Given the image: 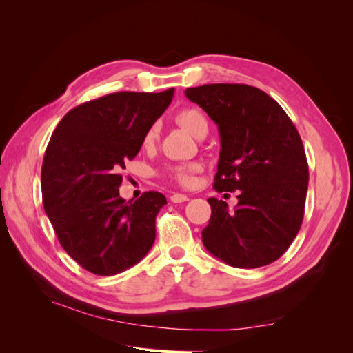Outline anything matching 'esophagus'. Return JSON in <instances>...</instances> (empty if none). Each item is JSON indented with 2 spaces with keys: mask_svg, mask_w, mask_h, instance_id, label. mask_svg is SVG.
Wrapping results in <instances>:
<instances>
[{
  "mask_svg": "<svg viewBox=\"0 0 353 353\" xmlns=\"http://www.w3.org/2000/svg\"><path fill=\"white\" fill-rule=\"evenodd\" d=\"M170 200H172L174 203H184V201H188V196L185 194H179V193H175L170 196Z\"/></svg>",
  "mask_w": 353,
  "mask_h": 353,
  "instance_id": "1",
  "label": "esophagus"
}]
</instances>
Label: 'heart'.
I'll return each instance as SVG.
<instances>
[{
    "mask_svg": "<svg viewBox=\"0 0 353 353\" xmlns=\"http://www.w3.org/2000/svg\"><path fill=\"white\" fill-rule=\"evenodd\" d=\"M176 121H178L179 125H183L185 130L193 135H196L203 126H208V121H206L205 114H203L200 110H197L194 108H187V109L179 110L176 113ZM157 132H159V125L153 123L150 128H148L145 135H144V144L145 145L152 144L156 140ZM197 169H199L197 165L178 166V168L172 169L170 175H172V178L175 181H178L179 184L188 185L191 181H193V174L196 172Z\"/></svg>",
    "mask_w": 353,
    "mask_h": 353,
    "instance_id": "heart-1",
    "label": "heart"
}]
</instances>
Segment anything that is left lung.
Listing matches in <instances>:
<instances>
[{"label": "left lung", "mask_w": 353, "mask_h": 353, "mask_svg": "<svg viewBox=\"0 0 353 353\" xmlns=\"http://www.w3.org/2000/svg\"><path fill=\"white\" fill-rule=\"evenodd\" d=\"M218 125L221 152L213 188L239 191L234 212L216 197L205 248L234 268H259L288 249L301 230L309 170L296 126L281 105L244 83H209L187 88Z\"/></svg>", "instance_id": "1"}]
</instances>
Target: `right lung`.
Returning <instances> with one entry per match:
<instances>
[{"label": "right lung", "mask_w": 353, "mask_h": 353, "mask_svg": "<svg viewBox=\"0 0 353 353\" xmlns=\"http://www.w3.org/2000/svg\"><path fill=\"white\" fill-rule=\"evenodd\" d=\"M174 91H122L83 103L65 114L47 145L41 170L46 213L61 248L95 275L131 268L154 243L166 197L147 191L123 200L121 172Z\"/></svg>", "instance_id": "right-lung-1"}]
</instances>
